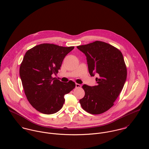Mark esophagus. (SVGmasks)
<instances>
[{"instance_id":"esophagus-1","label":"esophagus","mask_w":149,"mask_h":149,"mask_svg":"<svg viewBox=\"0 0 149 149\" xmlns=\"http://www.w3.org/2000/svg\"><path fill=\"white\" fill-rule=\"evenodd\" d=\"M75 87H76V88H81V85L76 83V84H75Z\"/></svg>"}]
</instances>
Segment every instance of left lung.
I'll list each match as a JSON object with an SVG mask.
<instances>
[{
  "label": "left lung",
  "mask_w": 149,
  "mask_h": 149,
  "mask_svg": "<svg viewBox=\"0 0 149 149\" xmlns=\"http://www.w3.org/2000/svg\"><path fill=\"white\" fill-rule=\"evenodd\" d=\"M77 48L86 57L91 76H99L96 85L82 86L85 96L79 100L80 104L91 114L102 113L113 105L126 82L127 70L123 55L118 48L100 41Z\"/></svg>",
  "instance_id": "left-lung-1"
}]
</instances>
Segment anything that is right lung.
Returning <instances> with one entry per match:
<instances>
[{"label": "right lung", "mask_w": 149, "mask_h": 149, "mask_svg": "<svg viewBox=\"0 0 149 149\" xmlns=\"http://www.w3.org/2000/svg\"><path fill=\"white\" fill-rule=\"evenodd\" d=\"M74 47L41 44L28 50L20 67V77L27 100L38 112L50 115L59 111L64 95L75 87V82H63L55 78L63 61Z\"/></svg>", "instance_id": "obj_1"}]
</instances>
